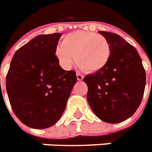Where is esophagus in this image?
I'll return each mask as SVG.
<instances>
[{"label":"esophagus","mask_w":152,"mask_h":152,"mask_svg":"<svg viewBox=\"0 0 152 152\" xmlns=\"http://www.w3.org/2000/svg\"><path fill=\"white\" fill-rule=\"evenodd\" d=\"M76 77H77L78 80H83V79H84V76L80 73H76Z\"/></svg>","instance_id":"1"}]
</instances>
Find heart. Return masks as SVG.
Returning a JSON list of instances; mask_svg holds the SVG:
<instances>
[{
    "instance_id": "1",
    "label": "heart",
    "mask_w": 152,
    "mask_h": 152,
    "mask_svg": "<svg viewBox=\"0 0 152 152\" xmlns=\"http://www.w3.org/2000/svg\"><path fill=\"white\" fill-rule=\"evenodd\" d=\"M56 54L64 68H71L76 60L82 69L95 72L101 70L108 62L111 46L102 35L77 31L66 36L62 45L56 48Z\"/></svg>"
}]
</instances>
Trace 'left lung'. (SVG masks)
Here are the masks:
<instances>
[{"instance_id": "1", "label": "left lung", "mask_w": 152, "mask_h": 152, "mask_svg": "<svg viewBox=\"0 0 152 152\" xmlns=\"http://www.w3.org/2000/svg\"><path fill=\"white\" fill-rule=\"evenodd\" d=\"M111 46L108 62L101 70L87 75V99L97 117L116 124L131 117L143 99L146 73L141 58L132 45L120 36L99 31Z\"/></svg>"}]
</instances>
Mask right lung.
I'll return each instance as SVG.
<instances>
[{"label":"right lung","instance_id":"right-lung-1","mask_svg":"<svg viewBox=\"0 0 152 152\" xmlns=\"http://www.w3.org/2000/svg\"><path fill=\"white\" fill-rule=\"evenodd\" d=\"M61 35H39L23 45L7 73L12 109L32 128H47L60 120L77 80L76 72L64 70L55 54Z\"/></svg>","mask_w":152,"mask_h":152}]
</instances>
